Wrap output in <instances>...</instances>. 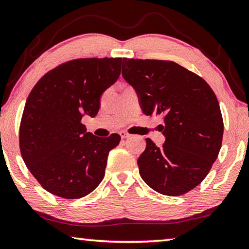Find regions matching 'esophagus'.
I'll use <instances>...</instances> for the list:
<instances>
[{
	"instance_id": "obj_1",
	"label": "esophagus",
	"mask_w": 249,
	"mask_h": 249,
	"mask_svg": "<svg viewBox=\"0 0 249 249\" xmlns=\"http://www.w3.org/2000/svg\"><path fill=\"white\" fill-rule=\"evenodd\" d=\"M120 135H121L122 139H126V138L130 137V135H129V134H127L126 132H121V133H120Z\"/></svg>"
}]
</instances>
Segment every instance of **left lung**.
Instances as JSON below:
<instances>
[{
	"label": "left lung",
	"mask_w": 249,
	"mask_h": 249,
	"mask_svg": "<svg viewBox=\"0 0 249 249\" xmlns=\"http://www.w3.org/2000/svg\"><path fill=\"white\" fill-rule=\"evenodd\" d=\"M122 75L137 92L144 115H163L162 147L146 139L138 158L148 186L179 196L209 173L222 144L223 120L214 92L199 76L171 61L123 58Z\"/></svg>",
	"instance_id": "obj_1"
}]
</instances>
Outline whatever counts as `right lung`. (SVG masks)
<instances>
[{
	"label": "right lung",
	"mask_w": 249,
	"mask_h": 249,
	"mask_svg": "<svg viewBox=\"0 0 249 249\" xmlns=\"http://www.w3.org/2000/svg\"><path fill=\"white\" fill-rule=\"evenodd\" d=\"M121 64V57L67 62L31 90L20 122V152L31 174L53 195L81 198L105 178L120 135L97 137L80 121L98 114L102 93L119 79Z\"/></svg>",
	"instance_id": "add662e5"
}]
</instances>
